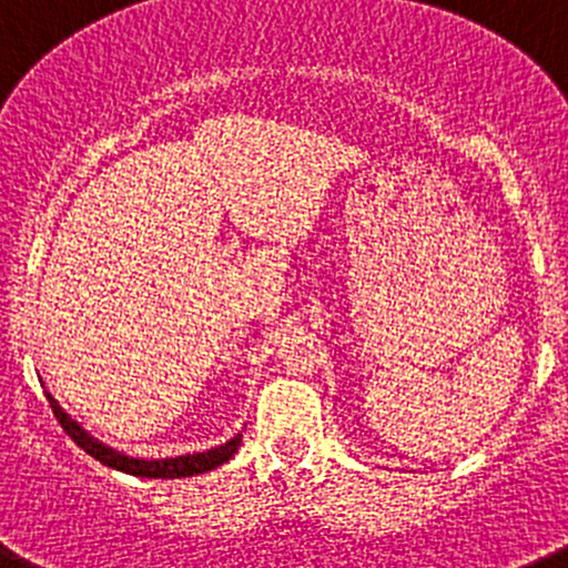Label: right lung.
<instances>
[{"label":"right lung","instance_id":"right-lung-1","mask_svg":"<svg viewBox=\"0 0 568 568\" xmlns=\"http://www.w3.org/2000/svg\"><path fill=\"white\" fill-rule=\"evenodd\" d=\"M47 399H49V405H52V413L58 416L60 427L69 433V438L77 444V447L85 449V453L91 455V458H97L102 466H110V469L124 471V475H132V477H155V480H174V477L205 475V471H211V469H216V466L227 464V460L233 458V455L239 453V447H241V433H239V436H233L230 442L219 444V447L205 449V453L178 455V458H152V460L130 458V455L119 453V449L108 447V444H102L99 438H93L80 422H74V418H71L69 413H65L63 407L58 405V399H54L52 394H47Z\"/></svg>","mask_w":568,"mask_h":568}]
</instances>
